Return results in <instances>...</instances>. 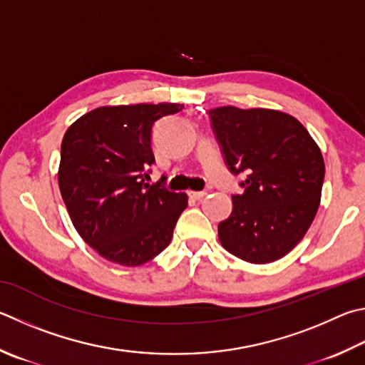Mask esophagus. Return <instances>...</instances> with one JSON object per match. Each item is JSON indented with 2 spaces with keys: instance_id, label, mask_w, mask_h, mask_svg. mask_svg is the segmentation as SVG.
Returning <instances> with one entry per match:
<instances>
[{
  "instance_id": "34e87169",
  "label": "esophagus",
  "mask_w": 365,
  "mask_h": 365,
  "mask_svg": "<svg viewBox=\"0 0 365 365\" xmlns=\"http://www.w3.org/2000/svg\"><path fill=\"white\" fill-rule=\"evenodd\" d=\"M205 195H207V191H190V196L193 197V200H202Z\"/></svg>"
}]
</instances>
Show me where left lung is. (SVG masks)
Here are the masks:
<instances>
[{
    "label": "left lung",
    "instance_id": "1",
    "mask_svg": "<svg viewBox=\"0 0 365 365\" xmlns=\"http://www.w3.org/2000/svg\"><path fill=\"white\" fill-rule=\"evenodd\" d=\"M212 129L235 175L246 172L244 191L218 223V240L249 263L289 254L307 235L319 209L326 165L304 125L268 108L209 110Z\"/></svg>",
    "mask_w": 365,
    "mask_h": 365
}]
</instances>
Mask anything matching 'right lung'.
<instances>
[{
    "label": "right lung",
    "instance_id": "add662e5",
    "mask_svg": "<svg viewBox=\"0 0 365 365\" xmlns=\"http://www.w3.org/2000/svg\"><path fill=\"white\" fill-rule=\"evenodd\" d=\"M182 110L180 103L101 107L65 132L58 188L79 236L110 262L138 267L160 255L187 209L185 193L147 183L153 124Z\"/></svg>",
    "mask_w": 365,
    "mask_h": 365
}]
</instances>
